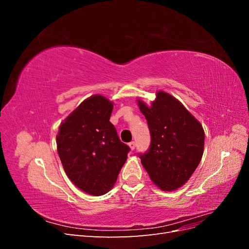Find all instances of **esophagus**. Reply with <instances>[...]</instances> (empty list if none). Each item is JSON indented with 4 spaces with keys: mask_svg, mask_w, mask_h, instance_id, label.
<instances>
[{
    "mask_svg": "<svg viewBox=\"0 0 249 249\" xmlns=\"http://www.w3.org/2000/svg\"><path fill=\"white\" fill-rule=\"evenodd\" d=\"M129 146H130V148L133 150V149H135V146H136V142L135 141H131L130 143H129Z\"/></svg>",
    "mask_w": 249,
    "mask_h": 249,
    "instance_id": "obj_1",
    "label": "esophagus"
}]
</instances>
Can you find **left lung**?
Listing matches in <instances>:
<instances>
[{
    "label": "left lung",
    "mask_w": 249,
    "mask_h": 249,
    "mask_svg": "<svg viewBox=\"0 0 249 249\" xmlns=\"http://www.w3.org/2000/svg\"><path fill=\"white\" fill-rule=\"evenodd\" d=\"M145 116L150 146L140 155L141 164L153 183L163 191H175L191 178L203 154L201 124L171 94L159 90L150 106L137 100Z\"/></svg>",
    "instance_id": "8db88e82"
}]
</instances>
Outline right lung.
<instances>
[{
  "label": "right lung",
  "mask_w": 249,
  "mask_h": 249,
  "mask_svg": "<svg viewBox=\"0 0 249 249\" xmlns=\"http://www.w3.org/2000/svg\"><path fill=\"white\" fill-rule=\"evenodd\" d=\"M112 110L107 97L91 95L63 120L56 136L66 176L94 196L112 189L130 150L110 123Z\"/></svg>",
  "instance_id": "1"
}]
</instances>
